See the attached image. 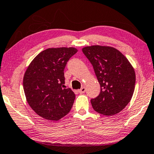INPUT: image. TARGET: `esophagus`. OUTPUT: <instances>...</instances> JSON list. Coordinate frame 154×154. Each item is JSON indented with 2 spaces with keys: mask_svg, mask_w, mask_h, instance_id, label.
Returning a JSON list of instances; mask_svg holds the SVG:
<instances>
[{
  "mask_svg": "<svg viewBox=\"0 0 154 154\" xmlns=\"http://www.w3.org/2000/svg\"><path fill=\"white\" fill-rule=\"evenodd\" d=\"M86 87H84V86H83V87H82L81 88H80V89L78 91H79V94H84V93L86 91Z\"/></svg>",
  "mask_w": 154,
  "mask_h": 154,
  "instance_id": "esophagus-1",
  "label": "esophagus"
}]
</instances>
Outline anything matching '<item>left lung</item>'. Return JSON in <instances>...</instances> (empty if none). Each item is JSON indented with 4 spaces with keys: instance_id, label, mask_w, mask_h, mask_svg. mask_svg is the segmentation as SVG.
Segmentation results:
<instances>
[{
    "instance_id": "obj_1",
    "label": "left lung",
    "mask_w": 154,
    "mask_h": 154,
    "mask_svg": "<svg viewBox=\"0 0 154 154\" xmlns=\"http://www.w3.org/2000/svg\"><path fill=\"white\" fill-rule=\"evenodd\" d=\"M82 51L94 67L100 85V93L91 100L95 111L105 116L118 114L133 97L135 72L127 58L109 46L85 47Z\"/></svg>"
}]
</instances>
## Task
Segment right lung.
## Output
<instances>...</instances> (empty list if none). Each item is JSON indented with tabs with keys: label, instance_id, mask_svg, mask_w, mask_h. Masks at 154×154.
<instances>
[{
	"label": "right lung",
	"instance_id": "obj_1",
	"mask_svg": "<svg viewBox=\"0 0 154 154\" xmlns=\"http://www.w3.org/2000/svg\"><path fill=\"white\" fill-rule=\"evenodd\" d=\"M77 52L75 47L47 49L35 57L26 70L23 79L26 98L43 119L58 121L70 111L75 94L65 87L64 69Z\"/></svg>",
	"mask_w": 154,
	"mask_h": 154
}]
</instances>
